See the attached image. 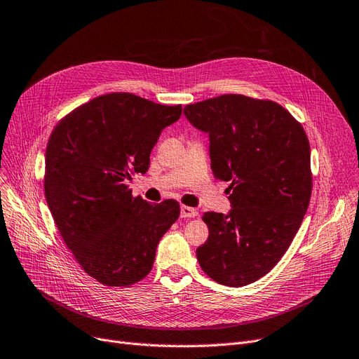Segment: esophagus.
Here are the masks:
<instances>
[{
    "label": "esophagus",
    "instance_id": "esophagus-1",
    "mask_svg": "<svg viewBox=\"0 0 359 359\" xmlns=\"http://www.w3.org/2000/svg\"><path fill=\"white\" fill-rule=\"evenodd\" d=\"M197 217V210L190 206H181V218H194Z\"/></svg>",
    "mask_w": 359,
    "mask_h": 359
}]
</instances>
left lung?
<instances>
[{
	"label": "left lung",
	"mask_w": 359,
	"mask_h": 359,
	"mask_svg": "<svg viewBox=\"0 0 359 359\" xmlns=\"http://www.w3.org/2000/svg\"><path fill=\"white\" fill-rule=\"evenodd\" d=\"M209 135L215 178L229 181L231 210L205 212L209 228L196 250L206 274L241 287L277 265L302 224L312 191L309 141L292 114L274 102L225 94L184 107Z\"/></svg>",
	"instance_id": "8db88e82"
}]
</instances>
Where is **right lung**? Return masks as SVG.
I'll list each match as a JSON object with an SVG mask.
<instances>
[{"instance_id":"obj_1","label":"right lung","mask_w":359,"mask_h":359,"mask_svg":"<svg viewBox=\"0 0 359 359\" xmlns=\"http://www.w3.org/2000/svg\"><path fill=\"white\" fill-rule=\"evenodd\" d=\"M182 107L128 93L91 100L48 140L46 198L54 222L88 276L111 287L144 278L163 234L180 217L175 200L150 205L126 181L146 174L150 153Z\"/></svg>"}]
</instances>
